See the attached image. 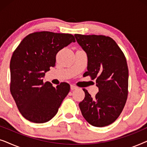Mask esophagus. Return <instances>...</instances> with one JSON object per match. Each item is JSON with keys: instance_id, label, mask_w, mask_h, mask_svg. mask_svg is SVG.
<instances>
[{"instance_id": "esophagus-1", "label": "esophagus", "mask_w": 147, "mask_h": 147, "mask_svg": "<svg viewBox=\"0 0 147 147\" xmlns=\"http://www.w3.org/2000/svg\"><path fill=\"white\" fill-rule=\"evenodd\" d=\"M70 88H71V90H76L78 88V87H76V86L74 85H71V86H70Z\"/></svg>"}]
</instances>
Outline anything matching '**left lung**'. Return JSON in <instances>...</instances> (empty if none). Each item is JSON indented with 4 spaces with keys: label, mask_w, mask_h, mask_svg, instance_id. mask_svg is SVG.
Wrapping results in <instances>:
<instances>
[{
    "label": "left lung",
    "mask_w": 147,
    "mask_h": 147,
    "mask_svg": "<svg viewBox=\"0 0 147 147\" xmlns=\"http://www.w3.org/2000/svg\"><path fill=\"white\" fill-rule=\"evenodd\" d=\"M76 41L88 55V71L96 79L99 92L85 98L79 106L88 123L96 127L110 125L120 115L128 93V69L124 54L115 41L105 35L75 34Z\"/></svg>",
    "instance_id": "1"
}]
</instances>
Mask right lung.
Returning a JSON list of instances; mask_svg holds the SVG:
<instances>
[{"label":"right lung","mask_w":147,"mask_h":147,"mask_svg":"<svg viewBox=\"0 0 147 147\" xmlns=\"http://www.w3.org/2000/svg\"><path fill=\"white\" fill-rule=\"evenodd\" d=\"M74 35L40 31L24 38L12 55L10 90L20 113L35 123L49 121L57 113L70 86L61 82L55 88L43 78L55 65L58 51L75 42Z\"/></svg>","instance_id":"right-lung-1"}]
</instances>
